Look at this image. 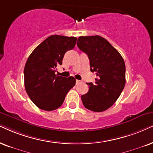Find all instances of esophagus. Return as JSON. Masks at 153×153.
Returning a JSON list of instances; mask_svg holds the SVG:
<instances>
[{"mask_svg": "<svg viewBox=\"0 0 153 153\" xmlns=\"http://www.w3.org/2000/svg\"><path fill=\"white\" fill-rule=\"evenodd\" d=\"M80 82H81V81H80V80H76V85L80 84Z\"/></svg>", "mask_w": 153, "mask_h": 153, "instance_id": "esophagus-1", "label": "esophagus"}]
</instances>
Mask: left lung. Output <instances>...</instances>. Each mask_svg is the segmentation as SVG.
<instances>
[{
    "instance_id": "8db88e82",
    "label": "left lung",
    "mask_w": 153,
    "mask_h": 153,
    "mask_svg": "<svg viewBox=\"0 0 153 153\" xmlns=\"http://www.w3.org/2000/svg\"><path fill=\"white\" fill-rule=\"evenodd\" d=\"M77 46L90 60V71L96 72L95 83L88 82L89 91L81 96L83 105L92 111L111 107L124 88L126 65L119 51L102 36H80Z\"/></svg>"
}]
</instances>
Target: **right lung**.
I'll return each mask as SVG.
<instances>
[{
	"mask_svg": "<svg viewBox=\"0 0 153 153\" xmlns=\"http://www.w3.org/2000/svg\"><path fill=\"white\" fill-rule=\"evenodd\" d=\"M77 38L51 35L46 38L29 56L24 69L25 86L36 107L53 111L62 105L75 79L56 75V68L62 65L65 52L73 49Z\"/></svg>",
	"mask_w": 153,
	"mask_h": 153,
	"instance_id": "add662e5",
	"label": "right lung"
}]
</instances>
